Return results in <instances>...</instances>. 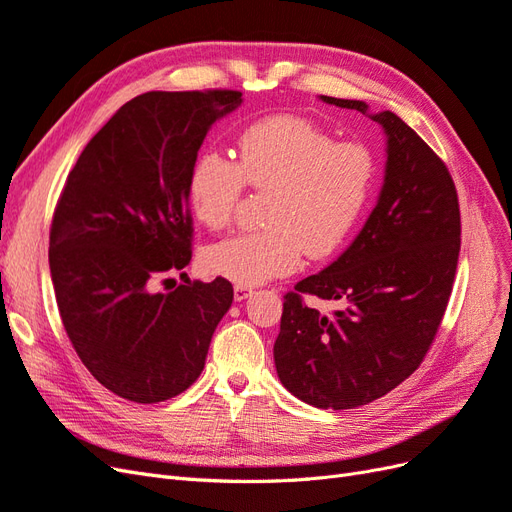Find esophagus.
Wrapping results in <instances>:
<instances>
[{
  "label": "esophagus",
  "instance_id": "esophagus-1",
  "mask_svg": "<svg viewBox=\"0 0 512 512\" xmlns=\"http://www.w3.org/2000/svg\"><path fill=\"white\" fill-rule=\"evenodd\" d=\"M252 294V286H245V284H235V301H243Z\"/></svg>",
  "mask_w": 512,
  "mask_h": 512
}]
</instances>
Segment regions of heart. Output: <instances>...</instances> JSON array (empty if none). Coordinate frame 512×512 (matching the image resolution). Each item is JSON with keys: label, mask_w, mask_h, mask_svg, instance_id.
<instances>
[{"label": "heart", "mask_w": 512, "mask_h": 512, "mask_svg": "<svg viewBox=\"0 0 512 512\" xmlns=\"http://www.w3.org/2000/svg\"><path fill=\"white\" fill-rule=\"evenodd\" d=\"M380 177L378 151L359 138L335 136L299 115H271L239 136V156L200 153L188 175L194 218L220 230L235 218L247 185L269 192V226L213 243L205 267L237 284H260L329 258L359 226Z\"/></svg>", "instance_id": "1"}]
</instances>
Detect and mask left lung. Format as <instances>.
<instances>
[{"label":"left lung","instance_id":"8db88e82","mask_svg":"<svg viewBox=\"0 0 512 512\" xmlns=\"http://www.w3.org/2000/svg\"><path fill=\"white\" fill-rule=\"evenodd\" d=\"M324 102L365 113L359 100ZM389 136L378 205L348 250L284 294L273 356L305 404L350 410L393 391L423 363L451 299L461 213L446 164L395 113L371 115ZM307 293L339 300L324 317Z\"/></svg>","mask_w":512,"mask_h":512}]
</instances>
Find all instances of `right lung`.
Segmentation results:
<instances>
[{"label":"right lung","instance_id":"obj_1","mask_svg":"<svg viewBox=\"0 0 512 512\" xmlns=\"http://www.w3.org/2000/svg\"><path fill=\"white\" fill-rule=\"evenodd\" d=\"M241 91H147L85 145L61 190L49 265L61 322L83 365L115 395L156 404L205 367L232 284L185 280L194 222L188 175L211 123Z\"/></svg>","mask_w":512,"mask_h":512}]
</instances>
